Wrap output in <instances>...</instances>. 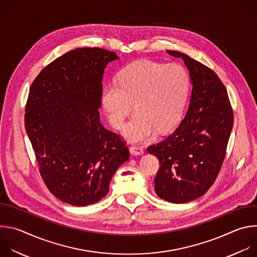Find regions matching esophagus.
<instances>
[{
  "label": "esophagus",
  "instance_id": "1",
  "mask_svg": "<svg viewBox=\"0 0 257 257\" xmlns=\"http://www.w3.org/2000/svg\"><path fill=\"white\" fill-rule=\"evenodd\" d=\"M130 153L134 156H141L143 155V149L140 148V146H137V145H132L130 146Z\"/></svg>",
  "mask_w": 257,
  "mask_h": 257
}]
</instances>
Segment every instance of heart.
Returning a JSON list of instances; mask_svg holds the SVG:
<instances>
[{"label":"heart","mask_w":257,"mask_h":257,"mask_svg":"<svg viewBox=\"0 0 257 257\" xmlns=\"http://www.w3.org/2000/svg\"><path fill=\"white\" fill-rule=\"evenodd\" d=\"M189 86L188 73L180 65L139 61L120 72L119 84L103 88L101 104L108 123L121 130L135 103L136 114L126 125L124 136L131 142L142 141L153 137L156 130L164 134L179 123Z\"/></svg>","instance_id":"heart-1"}]
</instances>
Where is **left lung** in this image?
Here are the masks:
<instances>
[{"label":"left lung","mask_w":257,"mask_h":257,"mask_svg":"<svg viewBox=\"0 0 257 257\" xmlns=\"http://www.w3.org/2000/svg\"><path fill=\"white\" fill-rule=\"evenodd\" d=\"M167 53L182 58L189 69L191 98L178 128L149 146L148 152L161 165L155 178L157 195L185 203L202 196L214 183L226 157L234 116L227 89L214 71L188 55Z\"/></svg>","instance_id":"left-lung-1"}]
</instances>
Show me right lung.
I'll return each instance as SVG.
<instances>
[{
  "mask_svg": "<svg viewBox=\"0 0 257 257\" xmlns=\"http://www.w3.org/2000/svg\"><path fill=\"white\" fill-rule=\"evenodd\" d=\"M116 59L100 48L70 51L46 66L29 89L24 124L41 176L72 205L99 201L129 160L126 142L99 121L103 71Z\"/></svg>",
  "mask_w": 257,
  "mask_h": 257,
  "instance_id": "obj_1",
  "label": "right lung"
}]
</instances>
